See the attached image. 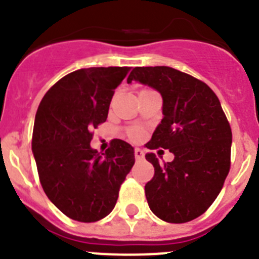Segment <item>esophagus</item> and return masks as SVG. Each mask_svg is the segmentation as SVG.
I'll return each instance as SVG.
<instances>
[{
  "label": "esophagus",
  "instance_id": "34e87169",
  "mask_svg": "<svg viewBox=\"0 0 259 259\" xmlns=\"http://www.w3.org/2000/svg\"><path fill=\"white\" fill-rule=\"evenodd\" d=\"M135 158H136V159H143L144 158L143 150L139 149V148H136V149H135Z\"/></svg>",
  "mask_w": 259,
  "mask_h": 259
}]
</instances>
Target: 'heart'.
Wrapping results in <instances>:
<instances>
[{
  "mask_svg": "<svg viewBox=\"0 0 259 259\" xmlns=\"http://www.w3.org/2000/svg\"><path fill=\"white\" fill-rule=\"evenodd\" d=\"M127 135H128V137L131 139V140L139 141L141 139V137H143L144 134H143V131H141L140 128L132 127V128H130V130H128Z\"/></svg>",
  "mask_w": 259,
  "mask_h": 259,
  "instance_id": "b5f03b06",
  "label": "heart"
}]
</instances>
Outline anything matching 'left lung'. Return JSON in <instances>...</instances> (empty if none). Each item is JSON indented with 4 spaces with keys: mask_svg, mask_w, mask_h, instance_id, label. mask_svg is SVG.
Masks as SVG:
<instances>
[{
    "mask_svg": "<svg viewBox=\"0 0 259 259\" xmlns=\"http://www.w3.org/2000/svg\"><path fill=\"white\" fill-rule=\"evenodd\" d=\"M157 89L163 98V119L148 149L174 153L161 164L145 155L154 176L145 184L149 207L168 223H185L206 211L222 191L231 167L232 131L219 98L201 80L167 66L135 67L127 79Z\"/></svg>",
    "mask_w": 259,
    "mask_h": 259,
    "instance_id": "obj_1",
    "label": "left lung"
}]
</instances>
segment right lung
<instances>
[{
  "label": "right lung",
  "instance_id": "right-lung-1",
  "mask_svg": "<svg viewBox=\"0 0 259 259\" xmlns=\"http://www.w3.org/2000/svg\"><path fill=\"white\" fill-rule=\"evenodd\" d=\"M130 67H91L58 80L38 105L32 152L45 194L68 218L91 223L115 206L135 163L134 148L114 139L105 153L91 148L106 122L115 88Z\"/></svg>",
  "mask_w": 259,
  "mask_h": 259
}]
</instances>
